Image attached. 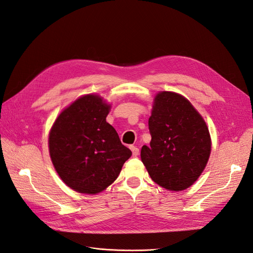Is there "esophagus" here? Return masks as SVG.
<instances>
[{"instance_id":"34e87169","label":"esophagus","mask_w":253,"mask_h":253,"mask_svg":"<svg viewBox=\"0 0 253 253\" xmlns=\"http://www.w3.org/2000/svg\"><path fill=\"white\" fill-rule=\"evenodd\" d=\"M129 149L132 150V153H133V156H137L139 154V149L137 148V147H135V145H131V147H129Z\"/></svg>"}]
</instances>
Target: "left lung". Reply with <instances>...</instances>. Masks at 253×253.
Instances as JSON below:
<instances>
[{
  "mask_svg": "<svg viewBox=\"0 0 253 253\" xmlns=\"http://www.w3.org/2000/svg\"><path fill=\"white\" fill-rule=\"evenodd\" d=\"M149 129L150 147L141 160L157 185L170 191L189 188L204 171L211 152L208 127L185 97L162 91L155 97Z\"/></svg>",
  "mask_w": 253,
  "mask_h": 253,
  "instance_id": "1",
  "label": "left lung"
}]
</instances>
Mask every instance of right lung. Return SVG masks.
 Returning <instances> with one entry per match:
<instances>
[{"mask_svg": "<svg viewBox=\"0 0 253 253\" xmlns=\"http://www.w3.org/2000/svg\"><path fill=\"white\" fill-rule=\"evenodd\" d=\"M109 112L110 105L101 98L86 95L61 113L51 127V162L61 179L77 192H101L132 155L106 122Z\"/></svg>", "mask_w": 253, "mask_h": 253, "instance_id": "add662e5", "label": "right lung"}]
</instances>
